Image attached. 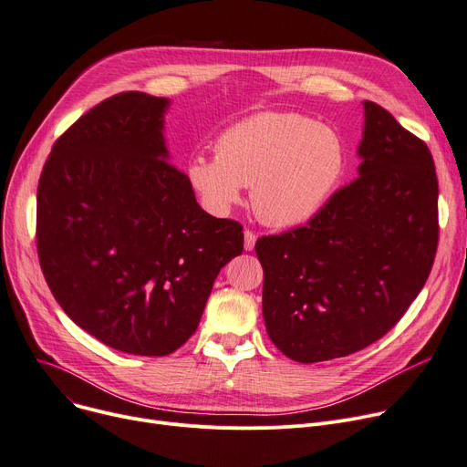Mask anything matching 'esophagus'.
Segmentation results:
<instances>
[{
	"label": "esophagus",
	"mask_w": 467,
	"mask_h": 467,
	"mask_svg": "<svg viewBox=\"0 0 467 467\" xmlns=\"http://www.w3.org/2000/svg\"><path fill=\"white\" fill-rule=\"evenodd\" d=\"M255 240H257L255 233L250 231V229H245V231H244V250H245V252H252L254 247H255Z\"/></svg>",
	"instance_id": "34e87169"
}]
</instances>
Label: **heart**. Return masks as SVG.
<instances>
[{
  "instance_id": "b5f03b06",
  "label": "heart",
  "mask_w": 467,
  "mask_h": 467,
  "mask_svg": "<svg viewBox=\"0 0 467 467\" xmlns=\"http://www.w3.org/2000/svg\"><path fill=\"white\" fill-rule=\"evenodd\" d=\"M215 158L197 153L185 176L213 213H225L252 185V206L270 227H298L328 204L346 169L337 133L295 112H261L215 140Z\"/></svg>"
}]
</instances>
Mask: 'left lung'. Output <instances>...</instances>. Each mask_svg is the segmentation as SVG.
Masks as SVG:
<instances>
[{"label": "left lung", "instance_id": "left-lung-1", "mask_svg": "<svg viewBox=\"0 0 467 467\" xmlns=\"http://www.w3.org/2000/svg\"><path fill=\"white\" fill-rule=\"evenodd\" d=\"M358 178L307 225L263 236V317L274 346L312 364L357 353L406 314L438 250V176L428 146L364 101Z\"/></svg>", "mask_w": 467, "mask_h": 467}]
</instances>
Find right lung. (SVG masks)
Masks as SVG:
<instances>
[{
	"label": "right lung",
	"mask_w": 467,
	"mask_h": 467,
	"mask_svg": "<svg viewBox=\"0 0 467 467\" xmlns=\"http://www.w3.org/2000/svg\"><path fill=\"white\" fill-rule=\"evenodd\" d=\"M171 101L118 93L61 135L37 188V254L69 319L105 346L165 357L192 337L242 225L206 213L169 163Z\"/></svg>",
	"instance_id": "right-lung-1"
}]
</instances>
